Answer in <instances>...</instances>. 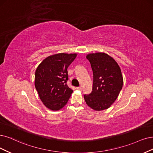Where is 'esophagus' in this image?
Wrapping results in <instances>:
<instances>
[{
  "label": "esophagus",
  "mask_w": 153,
  "mask_h": 153,
  "mask_svg": "<svg viewBox=\"0 0 153 153\" xmlns=\"http://www.w3.org/2000/svg\"><path fill=\"white\" fill-rule=\"evenodd\" d=\"M77 89H78V90H82V87H81V86L77 87Z\"/></svg>",
  "instance_id": "1"
}]
</instances>
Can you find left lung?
<instances>
[{"label":"left lung","instance_id":"8db88e82","mask_svg":"<svg viewBox=\"0 0 153 153\" xmlns=\"http://www.w3.org/2000/svg\"><path fill=\"white\" fill-rule=\"evenodd\" d=\"M93 73V89L84 98L90 108L101 111L108 109L115 102L123 86V77L117 62L101 52L86 55Z\"/></svg>","mask_w":153,"mask_h":153}]
</instances>
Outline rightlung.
<instances>
[{"instance_id":"obj_1","label":"right lung","mask_w":153,"mask_h":153,"mask_svg":"<svg viewBox=\"0 0 153 153\" xmlns=\"http://www.w3.org/2000/svg\"><path fill=\"white\" fill-rule=\"evenodd\" d=\"M77 53H60L48 56L36 68L35 86L47 108L57 111L67 104L73 90L67 86V68Z\"/></svg>"}]
</instances>
